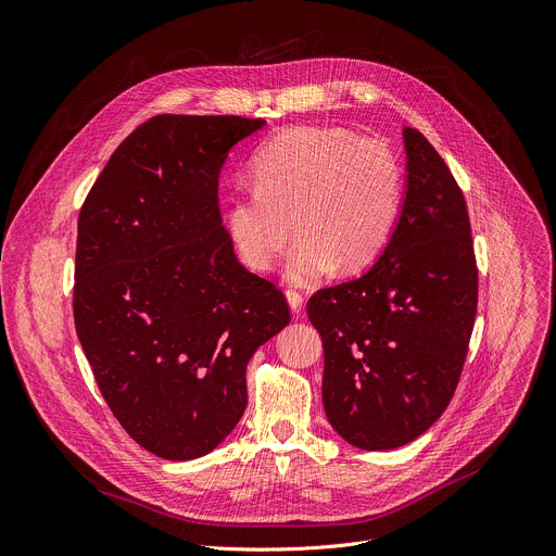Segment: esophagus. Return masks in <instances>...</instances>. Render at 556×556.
<instances>
[{
    "label": "esophagus",
    "instance_id": "1",
    "mask_svg": "<svg viewBox=\"0 0 556 556\" xmlns=\"http://www.w3.org/2000/svg\"><path fill=\"white\" fill-rule=\"evenodd\" d=\"M287 302H289V306H291L293 313H300V311H302V304H304V298H302L300 291L287 289Z\"/></svg>",
    "mask_w": 556,
    "mask_h": 556
}]
</instances>
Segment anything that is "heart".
Returning a JSON list of instances; mask_svg holds the SVG:
<instances>
[{
	"label": "heart",
	"instance_id": "obj_1",
	"mask_svg": "<svg viewBox=\"0 0 556 556\" xmlns=\"http://www.w3.org/2000/svg\"><path fill=\"white\" fill-rule=\"evenodd\" d=\"M252 184L228 199L230 243L245 267L269 271L293 230L285 276L295 285L372 265L396 230L405 192L399 155L340 127L271 138L252 160Z\"/></svg>",
	"mask_w": 556,
	"mask_h": 556
}]
</instances>
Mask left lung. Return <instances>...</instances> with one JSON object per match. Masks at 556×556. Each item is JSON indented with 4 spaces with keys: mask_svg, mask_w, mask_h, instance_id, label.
I'll list each match as a JSON object with an SVG mask.
<instances>
[{
    "mask_svg": "<svg viewBox=\"0 0 556 556\" xmlns=\"http://www.w3.org/2000/svg\"><path fill=\"white\" fill-rule=\"evenodd\" d=\"M403 138L407 192L386 252L364 276L306 302L324 346L328 422L368 452L407 445L447 409L478 311L463 188L418 129Z\"/></svg>",
    "mask_w": 556,
    "mask_h": 556,
    "instance_id": "obj_1",
    "label": "left lung"
}]
</instances>
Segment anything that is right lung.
Here are the masks:
<instances>
[{
	"label": "right lung",
	"mask_w": 556,
	"mask_h": 556,
	"mask_svg": "<svg viewBox=\"0 0 556 556\" xmlns=\"http://www.w3.org/2000/svg\"><path fill=\"white\" fill-rule=\"evenodd\" d=\"M263 125L153 116L78 214L76 336L109 409L164 460L201 458L237 427L250 357L291 321L285 293L239 263L218 207L228 151Z\"/></svg>",
	"instance_id": "right-lung-1"
}]
</instances>
